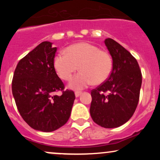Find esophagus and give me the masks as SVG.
Instances as JSON below:
<instances>
[{
	"label": "esophagus",
	"instance_id": "obj_1",
	"mask_svg": "<svg viewBox=\"0 0 160 160\" xmlns=\"http://www.w3.org/2000/svg\"><path fill=\"white\" fill-rule=\"evenodd\" d=\"M81 94H82L81 92H79V91L75 92V96H76V97H79Z\"/></svg>",
	"mask_w": 160,
	"mask_h": 160
}]
</instances>
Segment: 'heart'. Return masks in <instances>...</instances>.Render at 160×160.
I'll use <instances>...</instances> for the list:
<instances>
[{"instance_id":"b5f03b06","label":"heart","mask_w":160,"mask_h":160,"mask_svg":"<svg viewBox=\"0 0 160 160\" xmlns=\"http://www.w3.org/2000/svg\"><path fill=\"white\" fill-rule=\"evenodd\" d=\"M57 74L65 81L71 80L79 67L80 72L71 82L73 89H81L94 82L100 84L109 78L113 68L111 57L89 43H78L65 49V53H58L53 59Z\"/></svg>"}]
</instances>
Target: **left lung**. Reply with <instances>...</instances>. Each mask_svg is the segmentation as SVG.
I'll list each match as a JSON object with an SVG mask.
<instances>
[{
    "label": "left lung",
    "instance_id": "obj_1",
    "mask_svg": "<svg viewBox=\"0 0 160 160\" xmlns=\"http://www.w3.org/2000/svg\"><path fill=\"white\" fill-rule=\"evenodd\" d=\"M113 59L109 78L91 91L90 114L102 127H119L132 117L138 104L142 75L137 60L111 38L104 40Z\"/></svg>",
    "mask_w": 160,
    "mask_h": 160
}]
</instances>
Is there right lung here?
<instances>
[{"label":"right lung","mask_w":160,"mask_h":160,"mask_svg":"<svg viewBox=\"0 0 160 160\" xmlns=\"http://www.w3.org/2000/svg\"><path fill=\"white\" fill-rule=\"evenodd\" d=\"M44 41L22 58L12 81V92L23 120L32 128L52 132L68 120L75 95L66 89L53 66L57 47ZM61 91L62 94L54 93Z\"/></svg>","instance_id":"add662e5"}]
</instances>
